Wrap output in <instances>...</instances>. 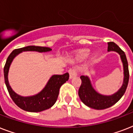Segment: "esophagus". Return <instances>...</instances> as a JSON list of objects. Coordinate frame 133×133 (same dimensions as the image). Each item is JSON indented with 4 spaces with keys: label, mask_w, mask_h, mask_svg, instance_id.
Masks as SVG:
<instances>
[{
    "label": "esophagus",
    "mask_w": 133,
    "mask_h": 133,
    "mask_svg": "<svg viewBox=\"0 0 133 133\" xmlns=\"http://www.w3.org/2000/svg\"><path fill=\"white\" fill-rule=\"evenodd\" d=\"M78 72V70H77V67H73L72 68L69 70V73H70V78L72 79L74 77H76L77 75Z\"/></svg>",
    "instance_id": "1"
}]
</instances>
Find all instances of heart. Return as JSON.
<instances>
[{"label": "heart", "instance_id": "obj_1", "mask_svg": "<svg viewBox=\"0 0 133 133\" xmlns=\"http://www.w3.org/2000/svg\"><path fill=\"white\" fill-rule=\"evenodd\" d=\"M88 54V50H83L80 52V56H82V57H85Z\"/></svg>", "mask_w": 133, "mask_h": 133}]
</instances>
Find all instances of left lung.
<instances>
[{
  "label": "left lung",
  "instance_id": "left-lung-1",
  "mask_svg": "<svg viewBox=\"0 0 133 133\" xmlns=\"http://www.w3.org/2000/svg\"><path fill=\"white\" fill-rule=\"evenodd\" d=\"M108 51H115L120 54L122 63L124 65V83L122 88L119 89V90L115 94L111 96H103L97 93L93 89L88 77L81 76L80 78L81 79V84L79 88V92H78L80 99L85 105L94 109H105L115 104L124 95L128 86V81H129L128 64L126 54L124 51L114 42H108Z\"/></svg>",
  "mask_w": 133,
  "mask_h": 133
}]
</instances>
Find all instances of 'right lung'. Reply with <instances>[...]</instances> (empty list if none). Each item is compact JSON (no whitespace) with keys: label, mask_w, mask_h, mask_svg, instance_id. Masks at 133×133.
Here are the masks:
<instances>
[{"label":"right lung","mask_w":133,"mask_h":133,"mask_svg":"<svg viewBox=\"0 0 133 133\" xmlns=\"http://www.w3.org/2000/svg\"><path fill=\"white\" fill-rule=\"evenodd\" d=\"M50 50H52L51 48L46 47L34 45L27 46L13 50L6 61L4 66V77L8 92L14 102L20 108L25 111L37 112L52 107L57 100L61 86L69 79V73L66 72L63 75H53L50 78L45 88L41 92L32 97H24L16 94L9 86L7 76L10 64L12 62L14 58L23 51H36L43 52H48Z\"/></svg>","instance_id":"add662e5"}]
</instances>
